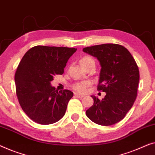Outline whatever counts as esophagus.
I'll use <instances>...</instances> for the list:
<instances>
[{
	"instance_id": "1",
	"label": "esophagus",
	"mask_w": 155,
	"mask_h": 155,
	"mask_svg": "<svg viewBox=\"0 0 155 155\" xmlns=\"http://www.w3.org/2000/svg\"><path fill=\"white\" fill-rule=\"evenodd\" d=\"M74 96H76L77 97H78V98H82V97H84V95H81V94H78V93H74Z\"/></svg>"
}]
</instances>
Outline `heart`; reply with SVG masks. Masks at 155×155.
Instances as JSON below:
<instances>
[{
  "label": "heart",
  "instance_id": "heart-1",
  "mask_svg": "<svg viewBox=\"0 0 155 155\" xmlns=\"http://www.w3.org/2000/svg\"><path fill=\"white\" fill-rule=\"evenodd\" d=\"M92 63L93 64H95L94 60L88 56L84 57V58L80 60V64L83 67L86 66V65L88 64H92ZM91 84H92V83H91V81H84L76 83V84H74L72 86V88L74 91H77V92L85 93L86 92L87 88H88L89 86H91Z\"/></svg>",
  "mask_w": 155,
  "mask_h": 155
}]
</instances>
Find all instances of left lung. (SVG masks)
I'll return each mask as SVG.
<instances>
[{
	"mask_svg": "<svg viewBox=\"0 0 155 155\" xmlns=\"http://www.w3.org/2000/svg\"><path fill=\"white\" fill-rule=\"evenodd\" d=\"M83 51L100 62L97 90L106 93L101 100L91 95L94 102L86 114L99 125H113L125 117L136 99L140 78L138 65L130 52L119 44L97 45L84 48Z\"/></svg>",
	"mask_w": 155,
	"mask_h": 155,
	"instance_id": "1",
	"label": "left lung"
}]
</instances>
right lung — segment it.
Returning a JSON list of instances; mask_svg holds the SVG:
<instances>
[{
  "label": "right lung",
  "mask_w": 155,
  "mask_h": 155,
  "mask_svg": "<svg viewBox=\"0 0 155 155\" xmlns=\"http://www.w3.org/2000/svg\"><path fill=\"white\" fill-rule=\"evenodd\" d=\"M77 48L37 45L29 49L15 74L19 103L26 114L36 123L47 125L60 120L74 93L58 92L51 82L62 74L69 58Z\"/></svg>",
  "instance_id": "add662e5"
}]
</instances>
